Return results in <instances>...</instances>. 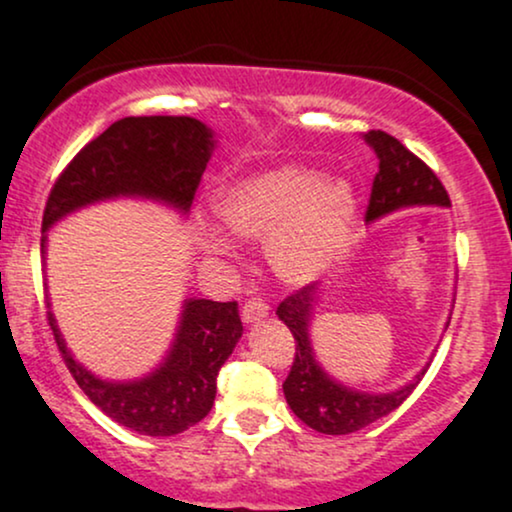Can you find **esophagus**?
<instances>
[{
    "mask_svg": "<svg viewBox=\"0 0 512 512\" xmlns=\"http://www.w3.org/2000/svg\"><path fill=\"white\" fill-rule=\"evenodd\" d=\"M269 315V305L262 298H250L243 305V320L245 322H260Z\"/></svg>",
    "mask_w": 512,
    "mask_h": 512,
    "instance_id": "obj_1",
    "label": "esophagus"
}]
</instances>
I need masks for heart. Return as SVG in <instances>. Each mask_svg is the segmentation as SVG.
<instances>
[{"label":"heart","instance_id":"obj_1","mask_svg":"<svg viewBox=\"0 0 512 512\" xmlns=\"http://www.w3.org/2000/svg\"><path fill=\"white\" fill-rule=\"evenodd\" d=\"M223 226L240 240L267 238V262L281 281L310 284L349 250L356 197L342 180L303 166H279L233 182L216 199ZM199 243L214 257L233 252L219 228H199Z\"/></svg>","mask_w":512,"mask_h":512}]
</instances>
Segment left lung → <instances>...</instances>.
Segmentation results:
<instances>
[{"instance_id":"obj_1","label":"left lung","mask_w":512,"mask_h":512,"mask_svg":"<svg viewBox=\"0 0 512 512\" xmlns=\"http://www.w3.org/2000/svg\"><path fill=\"white\" fill-rule=\"evenodd\" d=\"M363 139L378 156V173L370 190L366 221H378L392 211L407 207H450V197L438 175L392 134L370 129L363 134ZM315 303L317 291L310 284L293 291L276 308L279 320L289 327L296 339V358H293L289 378L284 380V395L293 414L305 426L327 436H346L395 411L414 392L426 368L411 383L385 395H370V392H358L337 383L317 363L313 344H310L308 327L313 320Z\"/></svg>"}]
</instances>
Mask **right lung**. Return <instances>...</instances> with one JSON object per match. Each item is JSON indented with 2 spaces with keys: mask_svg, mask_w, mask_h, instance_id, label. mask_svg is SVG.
<instances>
[{
  "mask_svg": "<svg viewBox=\"0 0 512 512\" xmlns=\"http://www.w3.org/2000/svg\"><path fill=\"white\" fill-rule=\"evenodd\" d=\"M216 139L195 117H122L72 158L50 190L43 233L72 211L115 197L154 199L187 214ZM45 240L40 250L45 255ZM69 373L103 414L142 436H175L214 407L216 375L236 349L243 322L238 303L187 298L168 356L154 373L127 383L86 370L48 313Z\"/></svg>",
  "mask_w": 512,
  "mask_h": 512,
  "instance_id": "add662e5",
  "label": "right lung"
}]
</instances>
